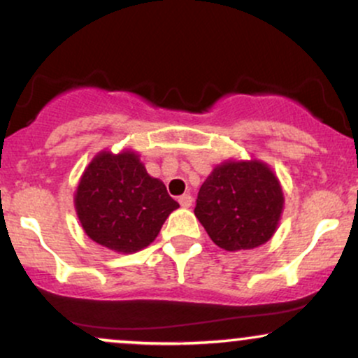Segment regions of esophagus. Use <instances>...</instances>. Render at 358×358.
<instances>
[{
	"label": "esophagus",
	"mask_w": 358,
	"mask_h": 358,
	"mask_svg": "<svg viewBox=\"0 0 358 358\" xmlns=\"http://www.w3.org/2000/svg\"><path fill=\"white\" fill-rule=\"evenodd\" d=\"M178 202H180V205H182L183 208H188V207H192V203H193V199H192V195L190 193H185V195H182L178 199Z\"/></svg>",
	"instance_id": "obj_1"
}]
</instances>
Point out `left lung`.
<instances>
[{"label":"left lung","instance_id":"left-lung-1","mask_svg":"<svg viewBox=\"0 0 358 358\" xmlns=\"http://www.w3.org/2000/svg\"><path fill=\"white\" fill-rule=\"evenodd\" d=\"M285 196L266 163L225 162L200 187L195 215L210 239L225 250L266 244L276 232Z\"/></svg>","mask_w":358,"mask_h":358}]
</instances>
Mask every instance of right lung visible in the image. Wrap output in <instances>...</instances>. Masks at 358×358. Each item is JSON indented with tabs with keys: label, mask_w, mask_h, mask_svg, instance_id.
<instances>
[{
	"label": "right lung",
	"mask_w": 358,
	"mask_h": 358,
	"mask_svg": "<svg viewBox=\"0 0 358 358\" xmlns=\"http://www.w3.org/2000/svg\"><path fill=\"white\" fill-rule=\"evenodd\" d=\"M73 203L90 239L122 254L150 245L180 207L131 150L101 151L85 168Z\"/></svg>",
	"instance_id": "1"
}]
</instances>
